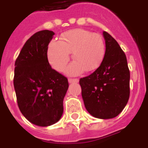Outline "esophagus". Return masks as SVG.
Listing matches in <instances>:
<instances>
[{"instance_id": "obj_1", "label": "esophagus", "mask_w": 148, "mask_h": 148, "mask_svg": "<svg viewBox=\"0 0 148 148\" xmlns=\"http://www.w3.org/2000/svg\"><path fill=\"white\" fill-rule=\"evenodd\" d=\"M78 79L77 78H69L68 79V82H70V83H77V82H78Z\"/></svg>"}]
</instances>
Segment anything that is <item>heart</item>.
Here are the masks:
<instances>
[{
	"instance_id": "heart-1",
	"label": "heart",
	"mask_w": 148,
	"mask_h": 148,
	"mask_svg": "<svg viewBox=\"0 0 148 148\" xmlns=\"http://www.w3.org/2000/svg\"><path fill=\"white\" fill-rule=\"evenodd\" d=\"M70 53L74 61L66 68L68 75H77L84 71H96L106 54V43L99 34L77 28L63 33L58 41L50 42L47 58L57 71H62L70 60Z\"/></svg>"
}]
</instances>
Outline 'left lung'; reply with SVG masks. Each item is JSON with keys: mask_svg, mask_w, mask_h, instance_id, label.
I'll return each mask as SVG.
<instances>
[{"mask_svg": "<svg viewBox=\"0 0 148 148\" xmlns=\"http://www.w3.org/2000/svg\"><path fill=\"white\" fill-rule=\"evenodd\" d=\"M106 54L93 73L79 81L86 109L93 116L111 119L121 113L130 95V71L126 55L106 32Z\"/></svg>", "mask_w": 148, "mask_h": 148, "instance_id": "1", "label": "left lung"}]
</instances>
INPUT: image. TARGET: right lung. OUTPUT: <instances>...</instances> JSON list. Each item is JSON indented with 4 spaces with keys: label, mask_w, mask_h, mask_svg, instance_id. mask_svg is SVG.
<instances>
[{
    "label": "right lung",
    "mask_w": 148,
    "mask_h": 148,
    "mask_svg": "<svg viewBox=\"0 0 148 148\" xmlns=\"http://www.w3.org/2000/svg\"><path fill=\"white\" fill-rule=\"evenodd\" d=\"M52 31L38 32L27 39L15 62L13 84L21 113L33 124L58 122L69 87L66 77L52 69L47 59Z\"/></svg>",
    "instance_id": "right-lung-1"
}]
</instances>
